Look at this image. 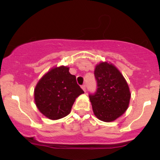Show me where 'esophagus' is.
<instances>
[{"label": "esophagus", "mask_w": 160, "mask_h": 160, "mask_svg": "<svg viewBox=\"0 0 160 160\" xmlns=\"http://www.w3.org/2000/svg\"><path fill=\"white\" fill-rule=\"evenodd\" d=\"M81 88H82V90H83L84 92L86 91V85H82V86H81Z\"/></svg>", "instance_id": "obj_1"}]
</instances>
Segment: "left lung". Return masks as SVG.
Instances as JSON below:
<instances>
[{"label":"left lung","mask_w":160,"mask_h":160,"mask_svg":"<svg viewBox=\"0 0 160 160\" xmlns=\"http://www.w3.org/2000/svg\"><path fill=\"white\" fill-rule=\"evenodd\" d=\"M97 90L89 95L93 113L98 120L112 122L128 109L131 93L126 79L114 65L108 62L96 65L94 71Z\"/></svg>","instance_id":"left-lung-1"}]
</instances>
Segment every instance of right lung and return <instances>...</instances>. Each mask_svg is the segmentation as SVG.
Listing matches in <instances>:
<instances>
[{
  "mask_svg": "<svg viewBox=\"0 0 160 160\" xmlns=\"http://www.w3.org/2000/svg\"><path fill=\"white\" fill-rule=\"evenodd\" d=\"M84 93L70 74L69 68H52L40 78L34 89V102L40 113L50 120L68 115L75 100Z\"/></svg>",
  "mask_w": 160,
  "mask_h": 160,
  "instance_id": "obj_1",
  "label": "right lung"
}]
</instances>
